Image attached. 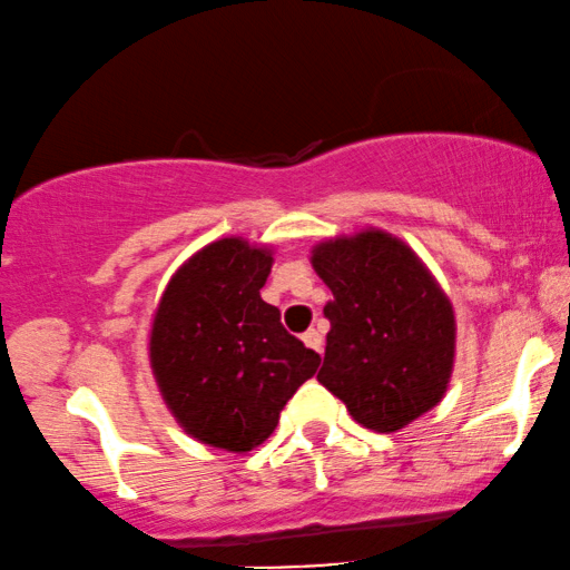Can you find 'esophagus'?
I'll return each instance as SVG.
<instances>
[{"label":"esophagus","instance_id":"34e87169","mask_svg":"<svg viewBox=\"0 0 570 570\" xmlns=\"http://www.w3.org/2000/svg\"><path fill=\"white\" fill-rule=\"evenodd\" d=\"M302 342H305L307 347L315 350V352L323 350V336H321L318 328H307L305 334H302Z\"/></svg>","mask_w":570,"mask_h":570}]
</instances>
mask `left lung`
Instances as JSON below:
<instances>
[{
	"instance_id": "1",
	"label": "left lung",
	"mask_w": 570,
	"mask_h": 570,
	"mask_svg": "<svg viewBox=\"0 0 570 570\" xmlns=\"http://www.w3.org/2000/svg\"><path fill=\"white\" fill-rule=\"evenodd\" d=\"M334 299L318 381L360 426L389 434L439 405L455 363V313L405 242L360 232L315 244Z\"/></svg>"
}]
</instances>
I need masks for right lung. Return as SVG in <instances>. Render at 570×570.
I'll return each instance as SVG.
<instances>
[{"mask_svg":"<svg viewBox=\"0 0 570 570\" xmlns=\"http://www.w3.org/2000/svg\"><path fill=\"white\" fill-rule=\"evenodd\" d=\"M271 265L265 247L218 239L176 271L157 305L149 363L165 405L202 444H263L321 365L261 297Z\"/></svg>","mask_w":570,"mask_h":570,"instance_id":"1","label":"right lung"}]
</instances>
